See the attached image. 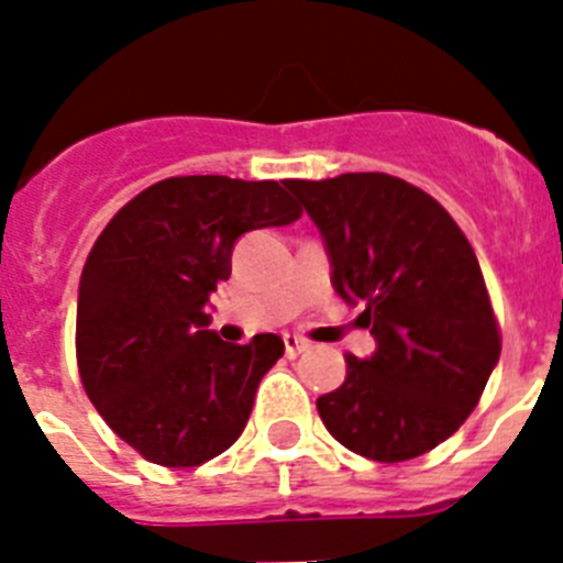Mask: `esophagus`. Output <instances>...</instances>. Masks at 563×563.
<instances>
[{
    "instance_id": "esophagus-1",
    "label": "esophagus",
    "mask_w": 563,
    "mask_h": 563,
    "mask_svg": "<svg viewBox=\"0 0 563 563\" xmlns=\"http://www.w3.org/2000/svg\"><path fill=\"white\" fill-rule=\"evenodd\" d=\"M307 346H310V343H307L305 338H298V335H285V352H287V357L301 355V352H307Z\"/></svg>"
}]
</instances>
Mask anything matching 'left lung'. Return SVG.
Here are the masks:
<instances>
[{
  "instance_id": "1",
  "label": "left lung",
  "mask_w": 563,
  "mask_h": 563,
  "mask_svg": "<svg viewBox=\"0 0 563 563\" xmlns=\"http://www.w3.org/2000/svg\"><path fill=\"white\" fill-rule=\"evenodd\" d=\"M285 186L324 236L335 292L366 305L377 341L316 400L327 431L375 462L429 454L476 409L501 352L474 247L431 194L391 174Z\"/></svg>"
}]
</instances>
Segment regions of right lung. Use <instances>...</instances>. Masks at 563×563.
Returning <instances> with one entry per match:
<instances>
[{"instance_id": "add662e5", "label": "right lung", "mask_w": 563, "mask_h": 563, "mask_svg": "<svg viewBox=\"0 0 563 563\" xmlns=\"http://www.w3.org/2000/svg\"><path fill=\"white\" fill-rule=\"evenodd\" d=\"M298 217L276 180L191 174L148 186L96 239L78 287V375L143 460L194 467L239 440L285 341L273 332L222 341L206 330V305L231 276L242 233Z\"/></svg>"}]
</instances>
